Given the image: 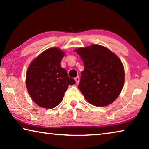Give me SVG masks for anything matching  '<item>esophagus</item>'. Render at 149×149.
<instances>
[{
	"mask_svg": "<svg viewBox=\"0 0 149 149\" xmlns=\"http://www.w3.org/2000/svg\"><path fill=\"white\" fill-rule=\"evenodd\" d=\"M75 82H76L77 84L79 82V77L78 76V75L76 77H75Z\"/></svg>",
	"mask_w": 149,
	"mask_h": 149,
	"instance_id": "esophagus-1",
	"label": "esophagus"
}]
</instances>
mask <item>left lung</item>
<instances>
[{"instance_id": "8db88e82", "label": "left lung", "mask_w": 149, "mask_h": 149, "mask_svg": "<svg viewBox=\"0 0 149 149\" xmlns=\"http://www.w3.org/2000/svg\"><path fill=\"white\" fill-rule=\"evenodd\" d=\"M75 51L85 67L78 85L85 99L96 107L112 104L124 84V68L119 57L100 45L78 48Z\"/></svg>"}]
</instances>
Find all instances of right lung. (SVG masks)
Wrapping results in <instances>:
<instances>
[{
  "label": "right lung",
  "instance_id": "1",
  "mask_svg": "<svg viewBox=\"0 0 149 149\" xmlns=\"http://www.w3.org/2000/svg\"><path fill=\"white\" fill-rule=\"evenodd\" d=\"M65 52L57 47L45 50L30 63L26 73V87L39 107L51 109L62 101L64 93L75 80L60 65Z\"/></svg>",
  "mask_w": 149,
  "mask_h": 149
}]
</instances>
